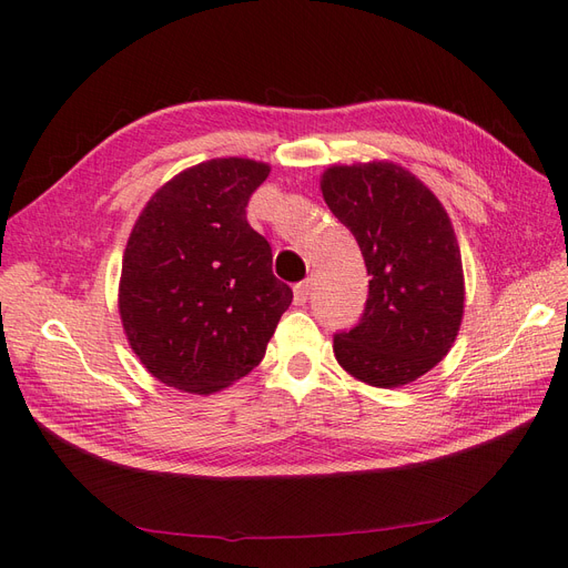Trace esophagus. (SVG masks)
<instances>
[{"mask_svg":"<svg viewBox=\"0 0 568 568\" xmlns=\"http://www.w3.org/2000/svg\"><path fill=\"white\" fill-rule=\"evenodd\" d=\"M311 291H313V282H311V280L298 282V284L294 286V301H296L298 305L307 303V298H311Z\"/></svg>","mask_w":568,"mask_h":568,"instance_id":"esophagus-1","label":"esophagus"}]
</instances>
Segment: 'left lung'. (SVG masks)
Masks as SVG:
<instances>
[{
  "label": "left lung",
  "mask_w": 568,
  "mask_h": 568,
  "mask_svg": "<svg viewBox=\"0 0 568 568\" xmlns=\"http://www.w3.org/2000/svg\"><path fill=\"white\" fill-rule=\"evenodd\" d=\"M322 196L363 251L369 296L363 317L334 334L338 365L393 388L448 355L464 311L462 255L440 201L393 163L334 165Z\"/></svg>",
  "instance_id": "obj_1"
}]
</instances>
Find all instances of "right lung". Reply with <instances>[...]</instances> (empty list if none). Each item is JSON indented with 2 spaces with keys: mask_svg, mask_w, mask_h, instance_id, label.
<instances>
[{
  "mask_svg": "<svg viewBox=\"0 0 568 568\" xmlns=\"http://www.w3.org/2000/svg\"><path fill=\"white\" fill-rule=\"evenodd\" d=\"M270 165L215 159L184 170L146 203L128 239L120 317L159 382L213 393L261 365L294 291L246 220Z\"/></svg>",
  "mask_w": 568,
  "mask_h": 568,
  "instance_id": "add662e5",
  "label": "right lung"
}]
</instances>
